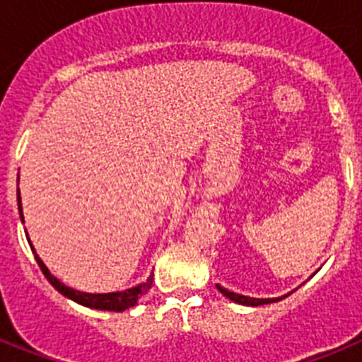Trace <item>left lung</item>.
<instances>
[{
    "instance_id": "8db88e82",
    "label": "left lung",
    "mask_w": 362,
    "mask_h": 362,
    "mask_svg": "<svg viewBox=\"0 0 362 362\" xmlns=\"http://www.w3.org/2000/svg\"><path fill=\"white\" fill-rule=\"evenodd\" d=\"M217 290H219L223 296L228 297L230 300H233V303H238V305H243V306H261V305H270V303H277V300L284 299V297H288L290 293H286V296H281V297H268V299H259V297H248V296H241V293H235V292H230V290L223 288L221 284H216Z\"/></svg>"
}]
</instances>
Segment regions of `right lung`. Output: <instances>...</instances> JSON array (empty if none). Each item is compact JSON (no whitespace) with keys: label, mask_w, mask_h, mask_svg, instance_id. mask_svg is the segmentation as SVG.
I'll use <instances>...</instances> for the list:
<instances>
[{"label":"right lung","mask_w":362,"mask_h":362,"mask_svg":"<svg viewBox=\"0 0 362 362\" xmlns=\"http://www.w3.org/2000/svg\"><path fill=\"white\" fill-rule=\"evenodd\" d=\"M18 183H19V174H18ZM18 210H19V217H21V223H25V217H23V206H21V196H19V188H18ZM28 245H30L32 252H34V257H36L37 264H40L41 272L45 274V277L49 279V283L52 284L54 288L57 292L62 293V296L69 297V299L76 300L78 305L86 306V308H95V310H108V312H123L127 308H132V306L137 305V299L146 293L152 286V281H153V272L148 276V279L143 281V283L136 284L132 288H127V290H121V292H108V293H86V292H79V290H74L70 286H66L65 283L54 277L50 274V270L47 268V264L41 261L40 255L36 254L34 250V246H32L30 239H28Z\"/></svg>","instance_id":"obj_1"}]
</instances>
